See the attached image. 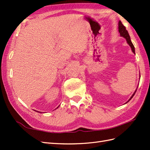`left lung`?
Segmentation results:
<instances>
[{"label":"left lung","mask_w":150,"mask_h":150,"mask_svg":"<svg viewBox=\"0 0 150 150\" xmlns=\"http://www.w3.org/2000/svg\"><path fill=\"white\" fill-rule=\"evenodd\" d=\"M119 33H120V36H121V37H123L124 38H125L126 41H127V43H128V44H129V46L130 47H131L132 52H133V53L135 54V47H134V46H133V43L132 42L131 39H130V37H129V33H128V31L126 30L125 26H124V25L122 24V22H121V21H119ZM140 77H141V76H140ZM137 88H138V87H137ZM137 90V89H136L135 91L134 92V93H133V94L132 95V96L131 97H130V98H129V100H128V102H129L130 100H131L132 98H133V97L134 96V95H135V92H136ZM128 102H127V103H128Z\"/></svg>","instance_id":"1"}]
</instances>
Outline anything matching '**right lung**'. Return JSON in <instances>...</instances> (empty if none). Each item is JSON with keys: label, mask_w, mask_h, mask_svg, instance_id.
<instances>
[{"label": "right lung", "mask_w": 150, "mask_h": 150, "mask_svg": "<svg viewBox=\"0 0 150 150\" xmlns=\"http://www.w3.org/2000/svg\"><path fill=\"white\" fill-rule=\"evenodd\" d=\"M57 108H59V106H58V107H57ZM37 112H38V111H37Z\"/></svg>", "instance_id": "obj_1"}]
</instances>
